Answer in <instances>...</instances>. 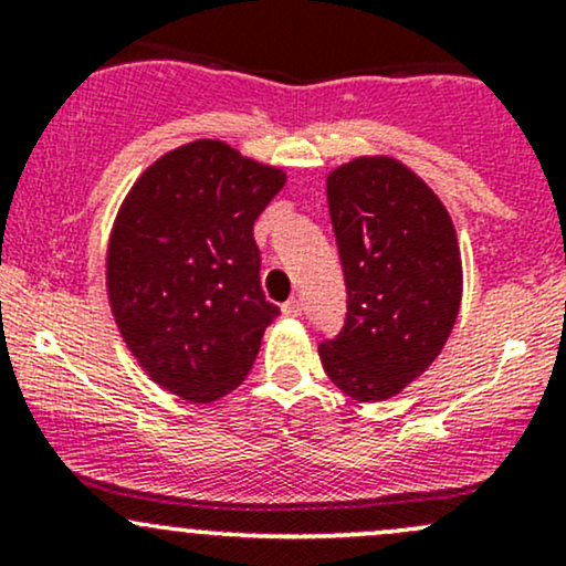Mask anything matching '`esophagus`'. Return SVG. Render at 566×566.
<instances>
[{
	"label": "esophagus",
	"mask_w": 566,
	"mask_h": 566,
	"mask_svg": "<svg viewBox=\"0 0 566 566\" xmlns=\"http://www.w3.org/2000/svg\"><path fill=\"white\" fill-rule=\"evenodd\" d=\"M282 314L287 316V319H297V316L303 314V305H301V301H297V297H290V301L282 305Z\"/></svg>",
	"instance_id": "esophagus-1"
}]
</instances>
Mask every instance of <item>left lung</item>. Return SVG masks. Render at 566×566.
I'll use <instances>...</instances> for the list:
<instances>
[{
    "instance_id": "left-lung-1",
    "label": "left lung",
    "mask_w": 566,
    "mask_h": 566,
    "mask_svg": "<svg viewBox=\"0 0 566 566\" xmlns=\"http://www.w3.org/2000/svg\"><path fill=\"white\" fill-rule=\"evenodd\" d=\"M346 276V327L319 346L329 380L386 401L437 361L463 297L454 223L433 188L394 157H356L327 175Z\"/></svg>"
}]
</instances>
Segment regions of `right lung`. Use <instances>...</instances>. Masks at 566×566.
<instances>
[{"instance_id":"obj_1","label":"right lung","mask_w":566,"mask_h":566,"mask_svg":"<svg viewBox=\"0 0 566 566\" xmlns=\"http://www.w3.org/2000/svg\"><path fill=\"white\" fill-rule=\"evenodd\" d=\"M287 184L229 143L201 138L140 172L116 212L106 292L122 340L159 388L193 405L231 394L279 316L252 226Z\"/></svg>"}]
</instances>
